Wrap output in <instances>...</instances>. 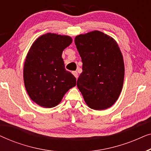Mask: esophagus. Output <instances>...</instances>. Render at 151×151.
Here are the masks:
<instances>
[{"instance_id":"esophagus-1","label":"esophagus","mask_w":151,"mask_h":151,"mask_svg":"<svg viewBox=\"0 0 151 151\" xmlns=\"http://www.w3.org/2000/svg\"><path fill=\"white\" fill-rule=\"evenodd\" d=\"M72 73H73V75L75 76V77L76 78H78V72L77 71H73L72 72Z\"/></svg>"}]
</instances>
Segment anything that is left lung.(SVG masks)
Instances as JSON below:
<instances>
[{
    "label": "left lung",
    "instance_id": "obj_1",
    "mask_svg": "<svg viewBox=\"0 0 151 151\" xmlns=\"http://www.w3.org/2000/svg\"><path fill=\"white\" fill-rule=\"evenodd\" d=\"M75 44L82 62L77 86L89 108L101 111L118 99L124 79L122 53L112 37L100 31L80 34Z\"/></svg>",
    "mask_w": 151,
    "mask_h": 151
}]
</instances>
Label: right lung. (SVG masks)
<instances>
[{
	"label": "right lung",
	"mask_w": 151,
	"mask_h": 151,
	"mask_svg": "<svg viewBox=\"0 0 151 151\" xmlns=\"http://www.w3.org/2000/svg\"><path fill=\"white\" fill-rule=\"evenodd\" d=\"M71 42L69 36L47 33L30 47L24 64V83L29 98L39 106H57L76 86V78L65 69L62 58L64 49Z\"/></svg>",
	"instance_id": "add662e5"
}]
</instances>
